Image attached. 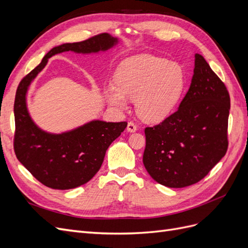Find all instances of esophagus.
<instances>
[{
    "instance_id": "1",
    "label": "esophagus",
    "mask_w": 248,
    "mask_h": 248,
    "mask_svg": "<svg viewBox=\"0 0 248 248\" xmlns=\"http://www.w3.org/2000/svg\"><path fill=\"white\" fill-rule=\"evenodd\" d=\"M127 130L129 132H134L138 130V126L134 124L133 122H128V125H127Z\"/></svg>"
}]
</instances>
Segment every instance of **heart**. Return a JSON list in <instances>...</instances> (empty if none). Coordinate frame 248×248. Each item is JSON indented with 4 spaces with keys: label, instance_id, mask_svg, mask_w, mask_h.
Here are the masks:
<instances>
[{
    "label": "heart",
    "instance_id": "1",
    "mask_svg": "<svg viewBox=\"0 0 248 248\" xmlns=\"http://www.w3.org/2000/svg\"><path fill=\"white\" fill-rule=\"evenodd\" d=\"M116 84L106 87L108 101L117 108L136 100L140 119L159 123L167 119L181 100L186 87L182 67L167 59L140 55L125 60L116 72Z\"/></svg>",
    "mask_w": 248,
    "mask_h": 248
}]
</instances>
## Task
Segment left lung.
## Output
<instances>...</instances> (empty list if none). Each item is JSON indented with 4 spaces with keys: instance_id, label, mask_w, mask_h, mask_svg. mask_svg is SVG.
Listing matches in <instances>:
<instances>
[{
    "instance_id": "1",
    "label": "left lung",
    "mask_w": 248,
    "mask_h": 248,
    "mask_svg": "<svg viewBox=\"0 0 248 248\" xmlns=\"http://www.w3.org/2000/svg\"><path fill=\"white\" fill-rule=\"evenodd\" d=\"M188 92L179 108L146 127L144 166L157 183L170 188L196 184L226 155L231 108L226 85L196 54Z\"/></svg>"
}]
</instances>
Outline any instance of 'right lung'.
I'll return each instance as SVG.
<instances>
[{
  "instance_id": "obj_1",
  "label": "right lung",
  "mask_w": 248,
  "mask_h": 248,
  "mask_svg": "<svg viewBox=\"0 0 248 248\" xmlns=\"http://www.w3.org/2000/svg\"><path fill=\"white\" fill-rule=\"evenodd\" d=\"M117 42V38L102 33L80 42L61 44L51 48L19 82L14 100V152L22 166L49 188L71 189L89 182L101 168L108 148L124 131L127 122L96 120L68 132L47 133L38 128L29 115L28 88L56 54L69 50L78 54L104 51Z\"/></svg>"
}]
</instances>
